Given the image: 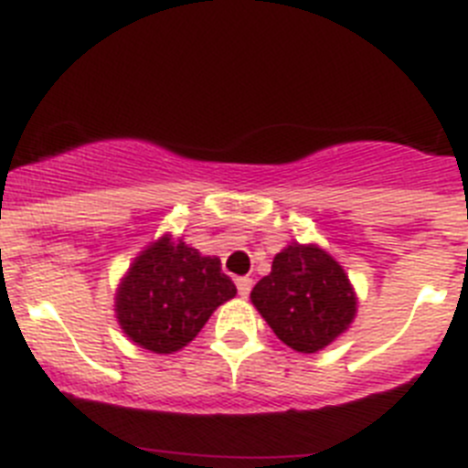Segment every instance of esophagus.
Segmentation results:
<instances>
[{"label": "esophagus", "mask_w": 468, "mask_h": 468, "mask_svg": "<svg viewBox=\"0 0 468 468\" xmlns=\"http://www.w3.org/2000/svg\"><path fill=\"white\" fill-rule=\"evenodd\" d=\"M235 284H238L239 296L247 298L251 292V286H254V280H251V277H238V280H235Z\"/></svg>", "instance_id": "esophagus-1"}]
</instances>
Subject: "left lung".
Listing matches in <instances>:
<instances>
[{
  "instance_id": "8db88e82",
  "label": "left lung",
  "mask_w": 468,
  "mask_h": 468,
  "mask_svg": "<svg viewBox=\"0 0 468 468\" xmlns=\"http://www.w3.org/2000/svg\"><path fill=\"white\" fill-rule=\"evenodd\" d=\"M251 303L277 338L314 355L343 335L356 317V293L347 272L317 244H286L271 275L256 282Z\"/></svg>"
}]
</instances>
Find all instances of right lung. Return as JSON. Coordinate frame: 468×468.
<instances>
[{"label": "right lung", "mask_w": 468, "mask_h": 468, "mask_svg": "<svg viewBox=\"0 0 468 468\" xmlns=\"http://www.w3.org/2000/svg\"><path fill=\"white\" fill-rule=\"evenodd\" d=\"M238 293L217 256L163 235L130 263L116 289V319L134 345L172 355L186 347L218 305Z\"/></svg>", "instance_id": "1"}]
</instances>
